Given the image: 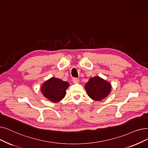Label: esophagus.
Here are the masks:
<instances>
[{
    "mask_svg": "<svg viewBox=\"0 0 148 148\" xmlns=\"http://www.w3.org/2000/svg\"><path fill=\"white\" fill-rule=\"evenodd\" d=\"M73 82L74 83H79V79H77V78H74V79L73 80Z\"/></svg>",
    "mask_w": 148,
    "mask_h": 148,
    "instance_id": "obj_1",
    "label": "esophagus"
}]
</instances>
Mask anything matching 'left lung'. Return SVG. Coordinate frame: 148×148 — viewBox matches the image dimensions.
I'll return each instance as SVG.
<instances>
[{
	"instance_id": "left-lung-1",
	"label": "left lung",
	"mask_w": 148,
	"mask_h": 148,
	"mask_svg": "<svg viewBox=\"0 0 148 148\" xmlns=\"http://www.w3.org/2000/svg\"><path fill=\"white\" fill-rule=\"evenodd\" d=\"M111 88L110 82L99 76L90 78L85 86L89 97L95 101H101L107 97L111 91Z\"/></svg>"
}]
</instances>
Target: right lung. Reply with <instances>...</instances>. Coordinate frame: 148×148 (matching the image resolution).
Instances as JSON below:
<instances>
[{
    "mask_svg": "<svg viewBox=\"0 0 148 148\" xmlns=\"http://www.w3.org/2000/svg\"><path fill=\"white\" fill-rule=\"evenodd\" d=\"M69 84L61 79L51 77L45 82L41 86V92L45 97L50 101L57 103L61 101L66 94Z\"/></svg>",
    "mask_w": 148,
    "mask_h": 148,
    "instance_id": "obj_1",
    "label": "right lung"
}]
</instances>
